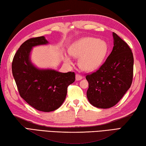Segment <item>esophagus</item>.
<instances>
[{"label": "esophagus", "mask_w": 146, "mask_h": 146, "mask_svg": "<svg viewBox=\"0 0 146 146\" xmlns=\"http://www.w3.org/2000/svg\"><path fill=\"white\" fill-rule=\"evenodd\" d=\"M83 79V76L80 74H76V81H80Z\"/></svg>", "instance_id": "34e87169"}]
</instances>
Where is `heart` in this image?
Here are the masks:
<instances>
[{"instance_id": "1", "label": "heart", "mask_w": 146, "mask_h": 146, "mask_svg": "<svg viewBox=\"0 0 146 146\" xmlns=\"http://www.w3.org/2000/svg\"><path fill=\"white\" fill-rule=\"evenodd\" d=\"M108 52V45L104 40L85 37L76 41L69 48V53L79 59V66L85 71H93L103 63ZM64 60L70 63V58L64 55Z\"/></svg>"}]
</instances>
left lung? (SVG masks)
I'll use <instances>...</instances> for the list:
<instances>
[{"label":"left lung","mask_w":146,"mask_h":146,"mask_svg":"<svg viewBox=\"0 0 146 146\" xmlns=\"http://www.w3.org/2000/svg\"><path fill=\"white\" fill-rule=\"evenodd\" d=\"M113 47L98 70L86 76L88 100L94 106L110 108L130 88L133 75V56L128 45L113 33Z\"/></svg>","instance_id":"8db88e82"}]
</instances>
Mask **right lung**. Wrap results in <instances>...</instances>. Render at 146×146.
Segmentation results:
<instances>
[{
    "label": "right lung",
    "instance_id": "obj_1",
    "mask_svg": "<svg viewBox=\"0 0 146 146\" xmlns=\"http://www.w3.org/2000/svg\"><path fill=\"white\" fill-rule=\"evenodd\" d=\"M48 43L44 36L30 38L20 45L12 63L13 76L21 98L36 110L44 112L60 108L66 98L68 86L75 81L74 72L40 69L32 63L33 47Z\"/></svg>",
    "mask_w": 146,
    "mask_h": 146
}]
</instances>
